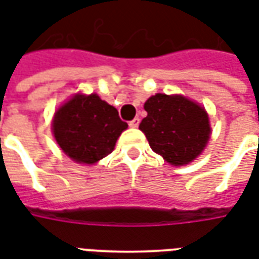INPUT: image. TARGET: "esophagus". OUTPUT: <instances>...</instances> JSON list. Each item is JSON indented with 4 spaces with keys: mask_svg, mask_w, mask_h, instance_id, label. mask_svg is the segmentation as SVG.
<instances>
[{
    "mask_svg": "<svg viewBox=\"0 0 259 259\" xmlns=\"http://www.w3.org/2000/svg\"><path fill=\"white\" fill-rule=\"evenodd\" d=\"M139 123H140V119L135 118L133 120H130L129 126L130 127H137V126H139Z\"/></svg>",
    "mask_w": 259,
    "mask_h": 259,
    "instance_id": "34e87169",
    "label": "esophagus"
}]
</instances>
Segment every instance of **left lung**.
I'll use <instances>...</instances> for the list:
<instances>
[{"mask_svg":"<svg viewBox=\"0 0 259 259\" xmlns=\"http://www.w3.org/2000/svg\"><path fill=\"white\" fill-rule=\"evenodd\" d=\"M144 109L140 130L152 151L172 165H186L200 155L211 135L204 108L182 96L155 94Z\"/></svg>","mask_w":259,"mask_h":259,"instance_id":"left-lung-1","label":"left lung"}]
</instances>
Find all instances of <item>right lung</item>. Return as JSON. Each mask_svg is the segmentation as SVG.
<instances>
[{"label": "right lung", "instance_id": "1", "mask_svg": "<svg viewBox=\"0 0 259 259\" xmlns=\"http://www.w3.org/2000/svg\"><path fill=\"white\" fill-rule=\"evenodd\" d=\"M126 127L116 108L97 94L73 97L57 111L53 122L59 147L80 163H94L111 154Z\"/></svg>", "mask_w": 259, "mask_h": 259}]
</instances>
